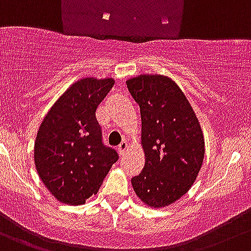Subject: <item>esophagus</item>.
<instances>
[{
    "label": "esophagus",
    "mask_w": 251,
    "mask_h": 251,
    "mask_svg": "<svg viewBox=\"0 0 251 251\" xmlns=\"http://www.w3.org/2000/svg\"><path fill=\"white\" fill-rule=\"evenodd\" d=\"M128 149H129V144H128L126 140H123V142H122L121 144L118 145V151H119V154H121V155H123L124 152L128 151Z\"/></svg>",
    "instance_id": "34e87169"
}]
</instances>
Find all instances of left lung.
Wrapping results in <instances>:
<instances>
[{
	"label": "left lung",
	"mask_w": 251,
	"mask_h": 251,
	"mask_svg": "<svg viewBox=\"0 0 251 251\" xmlns=\"http://www.w3.org/2000/svg\"><path fill=\"white\" fill-rule=\"evenodd\" d=\"M127 86L140 107L145 154L133 188L151 208L166 207L196 181L204 157L203 133L185 94L170 77L142 74Z\"/></svg>",
	"instance_id": "8db88e82"
}]
</instances>
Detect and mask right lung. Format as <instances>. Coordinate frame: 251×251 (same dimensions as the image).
Masks as SVG:
<instances>
[{
    "label": "right lung",
    "instance_id": "add662e5",
    "mask_svg": "<svg viewBox=\"0 0 251 251\" xmlns=\"http://www.w3.org/2000/svg\"><path fill=\"white\" fill-rule=\"evenodd\" d=\"M113 78L85 77L61 95L40 124L34 163L40 180L61 203L83 204L96 195L118 154L102 142L96 109Z\"/></svg>",
    "mask_w": 251,
    "mask_h": 251
}]
</instances>
